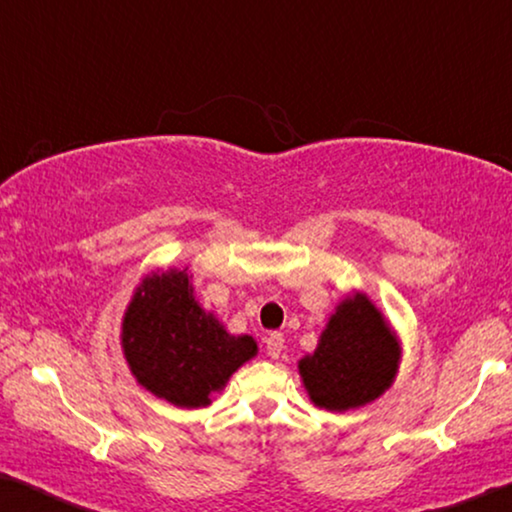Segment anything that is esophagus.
Listing matches in <instances>:
<instances>
[{
	"instance_id": "1",
	"label": "esophagus",
	"mask_w": 512,
	"mask_h": 512,
	"mask_svg": "<svg viewBox=\"0 0 512 512\" xmlns=\"http://www.w3.org/2000/svg\"><path fill=\"white\" fill-rule=\"evenodd\" d=\"M282 349H285V335L271 333L269 338H266V354H269L271 358H280Z\"/></svg>"
}]
</instances>
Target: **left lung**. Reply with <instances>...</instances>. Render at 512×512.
<instances>
[{"label":"left lung","instance_id":"1","mask_svg":"<svg viewBox=\"0 0 512 512\" xmlns=\"http://www.w3.org/2000/svg\"><path fill=\"white\" fill-rule=\"evenodd\" d=\"M400 361L391 322L368 294L352 289L329 315L315 352L299 361V375L315 407L342 414L379 400L398 377Z\"/></svg>","mask_w":512,"mask_h":512}]
</instances>
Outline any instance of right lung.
I'll use <instances>...</instances> for the list:
<instances>
[{
	"instance_id": "1",
	"label": "right lung",
	"mask_w": 512,
	"mask_h": 512,
	"mask_svg": "<svg viewBox=\"0 0 512 512\" xmlns=\"http://www.w3.org/2000/svg\"><path fill=\"white\" fill-rule=\"evenodd\" d=\"M188 266L147 273L121 317V354L144 391L181 409H204L257 356L253 335H232L202 308Z\"/></svg>"
}]
</instances>
